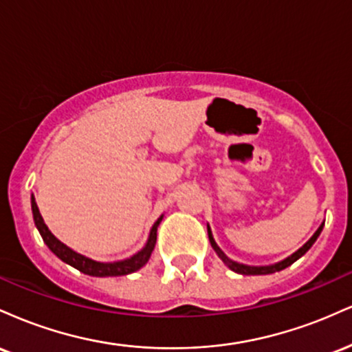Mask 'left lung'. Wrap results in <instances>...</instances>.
Masks as SVG:
<instances>
[{"instance_id":"obj_1","label":"left lung","mask_w":352,"mask_h":352,"mask_svg":"<svg viewBox=\"0 0 352 352\" xmlns=\"http://www.w3.org/2000/svg\"><path fill=\"white\" fill-rule=\"evenodd\" d=\"M322 227H324V223H321V225H319V228L316 230V232H314V235L311 236L309 240L306 241V243L302 245L300 250H298V252H294V253L292 254V256L285 258V260L280 261V263H274V265H270V266H248V265H243V263H236V261L230 260V258L227 256V254H225L223 252H221L220 248H218V245L215 243V240H213L212 230H210L208 225H207V230H208V238H210V243H212L213 250H215L218 256H220V260L223 261V263L227 265L228 268L232 270V272H235V273H240V274H246V276H250V274H272V273L281 272V270L288 268V266H292V265L294 263V261H296V260H300V258L302 256V254H305V253L308 252V250L311 248V246H313L314 241L318 240L319 233L322 232Z\"/></svg>"}]
</instances>
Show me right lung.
<instances>
[{
    "mask_svg": "<svg viewBox=\"0 0 352 352\" xmlns=\"http://www.w3.org/2000/svg\"><path fill=\"white\" fill-rule=\"evenodd\" d=\"M31 208H33L36 228H38L39 233H41L44 243L47 245V248H50L51 252L59 258V260H63L64 263L71 265L72 268L79 270L80 273L89 274V276H98V278L124 276V274H131V273L137 272V270L142 268V266L147 263L148 258H151V254L153 252V246H155V241H157V227H159V223L162 221V218H164V217H160L159 220L153 223L147 243H145V246L140 250L139 253H135L134 256L127 258V260H122V261H114V263H100V261L91 260V258L84 256V254L76 253L74 250H71L69 246L60 243L58 238L52 235V233L50 232V228H47L46 223H44L41 213H39V208H38V205H36L34 195L31 197Z\"/></svg>",
    "mask_w": 352,
    "mask_h": 352,
    "instance_id": "add662e5",
    "label": "right lung"
}]
</instances>
